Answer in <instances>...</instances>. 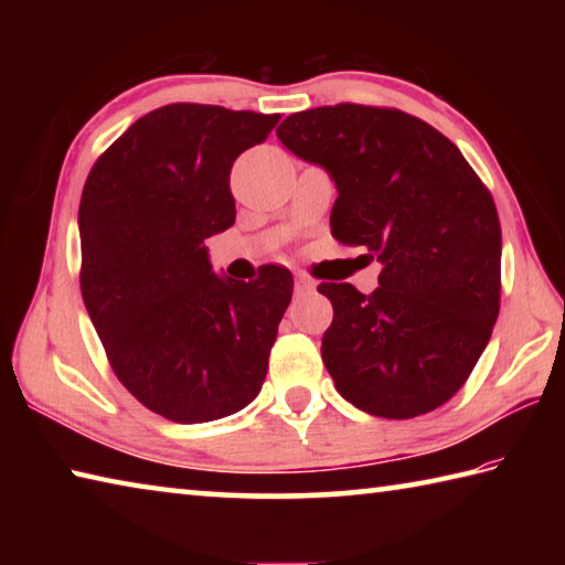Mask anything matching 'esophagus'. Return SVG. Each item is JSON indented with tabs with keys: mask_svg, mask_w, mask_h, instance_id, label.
<instances>
[{
	"mask_svg": "<svg viewBox=\"0 0 565 565\" xmlns=\"http://www.w3.org/2000/svg\"><path fill=\"white\" fill-rule=\"evenodd\" d=\"M294 289H296V294H309L313 289V281L309 279V276L299 274V276H296V281H294Z\"/></svg>",
	"mask_w": 565,
	"mask_h": 565,
	"instance_id": "34e87169",
	"label": "esophagus"
}]
</instances>
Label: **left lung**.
<instances>
[{"instance_id":"8db88e82","label":"left lung","mask_w":565,"mask_h":565,"mask_svg":"<svg viewBox=\"0 0 565 565\" xmlns=\"http://www.w3.org/2000/svg\"><path fill=\"white\" fill-rule=\"evenodd\" d=\"M276 137L331 174L333 238L384 264L369 296L319 284L333 306L321 359L337 391L381 418L444 406L471 376L501 309L491 191L451 139L401 109H306Z\"/></svg>"}]
</instances>
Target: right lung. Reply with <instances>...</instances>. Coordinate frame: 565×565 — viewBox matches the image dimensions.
Here are the masks:
<instances>
[{"label":"right lung","mask_w":565,"mask_h":565,"mask_svg":"<svg viewBox=\"0 0 565 565\" xmlns=\"http://www.w3.org/2000/svg\"><path fill=\"white\" fill-rule=\"evenodd\" d=\"M279 119L167 104L134 121L84 184V306L124 388L177 424L236 414L269 371L291 271L266 264L248 284L222 279L204 242L236 218V157Z\"/></svg>","instance_id":"obj_1"}]
</instances>
